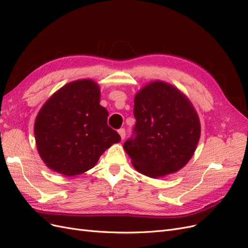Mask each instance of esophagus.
<instances>
[{"instance_id": "1", "label": "esophagus", "mask_w": 248, "mask_h": 248, "mask_svg": "<svg viewBox=\"0 0 248 248\" xmlns=\"http://www.w3.org/2000/svg\"><path fill=\"white\" fill-rule=\"evenodd\" d=\"M120 137H121V140H124L125 139V136H126V132H125V129L124 128H120L118 130Z\"/></svg>"}]
</instances>
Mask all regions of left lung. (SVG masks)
Returning <instances> with one entry per match:
<instances>
[{"label":"left lung","mask_w":248,"mask_h":248,"mask_svg":"<svg viewBox=\"0 0 248 248\" xmlns=\"http://www.w3.org/2000/svg\"><path fill=\"white\" fill-rule=\"evenodd\" d=\"M133 115L137 123L124 150L138 171L163 177L190 160L201 124L191 102L177 88L160 80L150 82L134 97Z\"/></svg>","instance_id":"obj_1"}]
</instances>
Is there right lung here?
Segmentation results:
<instances>
[{"label":"right lung","mask_w":248,"mask_h":248,"mask_svg":"<svg viewBox=\"0 0 248 248\" xmlns=\"http://www.w3.org/2000/svg\"><path fill=\"white\" fill-rule=\"evenodd\" d=\"M100 89L92 79L65 85L44 103L34 125L36 146L50 170L77 176L95 167L112 144L121 140L108 125L99 104Z\"/></svg>","instance_id":"add662e5"}]
</instances>
